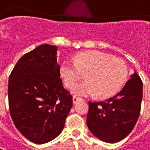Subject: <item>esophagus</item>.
Masks as SVG:
<instances>
[{"label": "esophagus", "mask_w": 150, "mask_h": 150, "mask_svg": "<svg viewBox=\"0 0 150 150\" xmlns=\"http://www.w3.org/2000/svg\"><path fill=\"white\" fill-rule=\"evenodd\" d=\"M81 100H82V99L80 98V97L77 96H74L73 97V101L74 104H76V103H77L78 101H81Z\"/></svg>", "instance_id": "34e87169"}]
</instances>
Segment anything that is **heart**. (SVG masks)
Wrapping results in <instances>:
<instances>
[{"mask_svg":"<svg viewBox=\"0 0 150 150\" xmlns=\"http://www.w3.org/2000/svg\"><path fill=\"white\" fill-rule=\"evenodd\" d=\"M60 71L68 87H72L87 75L88 81L72 88L75 95L97 96L102 99L116 95L128 76V69L123 60L97 50L78 54L73 61L65 59Z\"/></svg>","mask_w":150,"mask_h":150,"instance_id":"1","label":"heart"}]
</instances>
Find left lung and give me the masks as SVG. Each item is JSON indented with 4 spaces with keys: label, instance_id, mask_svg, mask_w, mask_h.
I'll list each match as a JSON object with an SVG mask.
<instances>
[{
    "label": "left lung",
    "instance_id": "left-lung-1",
    "mask_svg": "<svg viewBox=\"0 0 150 150\" xmlns=\"http://www.w3.org/2000/svg\"><path fill=\"white\" fill-rule=\"evenodd\" d=\"M116 96L101 102H89L86 124L104 142L116 143L131 133L140 116L143 83L135 72Z\"/></svg>",
    "mask_w": 150,
    "mask_h": 150
}]
</instances>
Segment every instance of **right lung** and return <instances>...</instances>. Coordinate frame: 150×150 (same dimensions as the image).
I'll return each mask as SVG.
<instances>
[{
  "instance_id": "add662e5",
  "label": "right lung",
  "mask_w": 150,
  "mask_h": 150,
  "mask_svg": "<svg viewBox=\"0 0 150 150\" xmlns=\"http://www.w3.org/2000/svg\"><path fill=\"white\" fill-rule=\"evenodd\" d=\"M57 46L43 44L22 56L10 73V116L23 136L45 144L63 131L73 97L63 86Z\"/></svg>"
}]
</instances>
